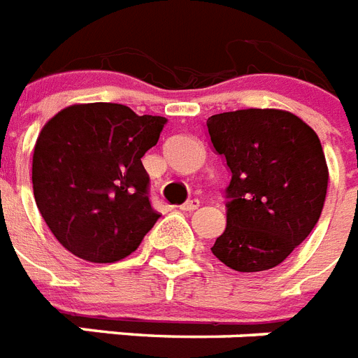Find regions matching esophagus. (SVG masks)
Returning <instances> with one entry per match:
<instances>
[{
    "label": "esophagus",
    "instance_id": "34e87169",
    "mask_svg": "<svg viewBox=\"0 0 358 358\" xmlns=\"http://www.w3.org/2000/svg\"><path fill=\"white\" fill-rule=\"evenodd\" d=\"M199 207V201H197V199H188L187 203H182L181 207V210H188V213H190V210H196V208Z\"/></svg>",
    "mask_w": 358,
    "mask_h": 358
}]
</instances>
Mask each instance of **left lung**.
Wrapping results in <instances>:
<instances>
[{
	"label": "left lung",
	"mask_w": 358,
	"mask_h": 358,
	"mask_svg": "<svg viewBox=\"0 0 358 358\" xmlns=\"http://www.w3.org/2000/svg\"><path fill=\"white\" fill-rule=\"evenodd\" d=\"M225 157L227 225L210 251L236 271H264L287 259L318 224L327 196L324 148L296 114L242 108L207 120Z\"/></svg>",
	"instance_id": "8db88e82"
}]
</instances>
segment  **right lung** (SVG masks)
Instances as JSON below:
<instances>
[{
  "mask_svg": "<svg viewBox=\"0 0 358 358\" xmlns=\"http://www.w3.org/2000/svg\"><path fill=\"white\" fill-rule=\"evenodd\" d=\"M164 124L120 103H77L45 122L33 151V194L62 248L98 264L136 251L161 216L142 157Z\"/></svg>",
  "mask_w": 358,
  "mask_h": 358,
  "instance_id": "right-lung-1",
  "label": "right lung"
}]
</instances>
